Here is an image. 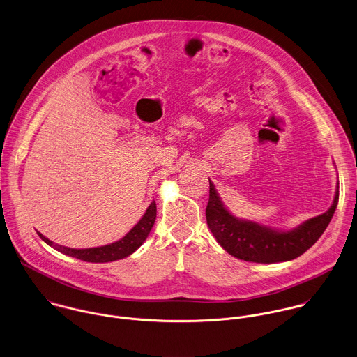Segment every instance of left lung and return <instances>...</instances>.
Here are the masks:
<instances>
[{"instance_id": "left-lung-1", "label": "left lung", "mask_w": 357, "mask_h": 357, "mask_svg": "<svg viewBox=\"0 0 357 357\" xmlns=\"http://www.w3.org/2000/svg\"><path fill=\"white\" fill-rule=\"evenodd\" d=\"M340 199L337 186L333 206L324 214L307 219L288 231H278L251 220H240L222 204L210 181V200L206 208L207 225L216 241L230 255L257 264H275L298 258L323 234L335 213Z\"/></svg>"}]
</instances>
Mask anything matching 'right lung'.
Masks as SVG:
<instances>
[{"mask_svg": "<svg viewBox=\"0 0 357 357\" xmlns=\"http://www.w3.org/2000/svg\"><path fill=\"white\" fill-rule=\"evenodd\" d=\"M155 214H157L155 202H151V204L149 206V208L143 215L142 219L121 240L107 244V245H103V247H96V248H84V250L69 248V247H63L59 244H54L51 240L44 237L41 233H38V234L48 245L54 247L56 251H59L65 255H69V257L85 261V262H95V264L112 262V261L123 259V258L131 255L142 245L143 241L146 240V237L149 236V233L154 225Z\"/></svg>", "mask_w": 357, "mask_h": 357, "instance_id": "1", "label": "right lung"}]
</instances>
